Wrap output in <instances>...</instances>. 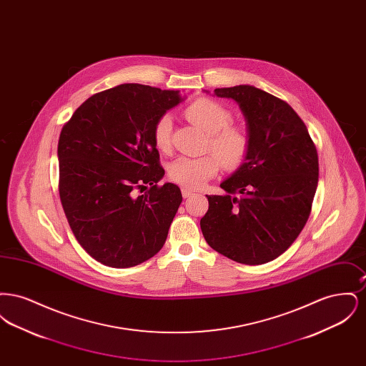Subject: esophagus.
<instances>
[{
    "label": "esophagus",
    "instance_id": "obj_1",
    "mask_svg": "<svg viewBox=\"0 0 366 366\" xmlns=\"http://www.w3.org/2000/svg\"><path fill=\"white\" fill-rule=\"evenodd\" d=\"M181 193H182V196H184V197H189L191 194H193V191L189 189V188H185V187H182V188H181Z\"/></svg>",
    "mask_w": 366,
    "mask_h": 366
}]
</instances>
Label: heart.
I'll use <instances>...</instances> for the list:
<instances>
[{
  "label": "heart",
  "instance_id": "b5f03b06",
  "mask_svg": "<svg viewBox=\"0 0 366 366\" xmlns=\"http://www.w3.org/2000/svg\"><path fill=\"white\" fill-rule=\"evenodd\" d=\"M185 118L209 136V154L200 157H181L169 167L172 181L185 188H200L218 173L222 164L227 170L240 167L249 152L251 141L243 127L233 126L232 114L224 105L211 99H197L184 109ZM173 122L170 115H162L154 126V141L160 151L172 148Z\"/></svg>",
  "mask_w": 366,
  "mask_h": 366
}]
</instances>
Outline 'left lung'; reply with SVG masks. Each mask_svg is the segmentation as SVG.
<instances>
[{
    "mask_svg": "<svg viewBox=\"0 0 366 366\" xmlns=\"http://www.w3.org/2000/svg\"><path fill=\"white\" fill-rule=\"evenodd\" d=\"M234 100L251 141L243 164L211 194L200 219L206 242L232 261L262 264L294 243L306 225L318 184V155L292 107L249 85L215 89Z\"/></svg>",
    "mask_w": 366,
    "mask_h": 366,
    "instance_id": "obj_1",
    "label": "left lung"
}]
</instances>
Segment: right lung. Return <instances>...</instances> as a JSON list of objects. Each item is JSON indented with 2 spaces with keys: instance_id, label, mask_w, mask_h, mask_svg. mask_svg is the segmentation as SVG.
I'll list each match as a JSON object with an SVG mask.
<instances>
[{
  "instance_id": "right-lung-1",
  "label": "right lung",
  "mask_w": 366,
  "mask_h": 366,
  "mask_svg": "<svg viewBox=\"0 0 366 366\" xmlns=\"http://www.w3.org/2000/svg\"><path fill=\"white\" fill-rule=\"evenodd\" d=\"M182 100L178 90L123 84L89 97L61 129L63 209L78 243L105 266L148 261L167 239L182 194L157 185L164 170L154 126Z\"/></svg>"
}]
</instances>
